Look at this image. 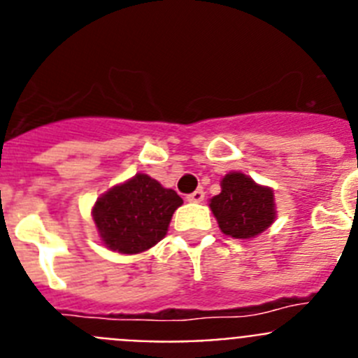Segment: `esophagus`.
Segmentation results:
<instances>
[{
	"instance_id": "esophagus-1",
	"label": "esophagus",
	"mask_w": 358,
	"mask_h": 358,
	"mask_svg": "<svg viewBox=\"0 0 358 358\" xmlns=\"http://www.w3.org/2000/svg\"><path fill=\"white\" fill-rule=\"evenodd\" d=\"M186 201H189V202H202V201H204V192H202L201 188L195 189V192H192V194L186 195Z\"/></svg>"
}]
</instances>
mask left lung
<instances>
[{
	"label": "left lung",
	"mask_w": 358,
	"mask_h": 358,
	"mask_svg": "<svg viewBox=\"0 0 358 358\" xmlns=\"http://www.w3.org/2000/svg\"><path fill=\"white\" fill-rule=\"evenodd\" d=\"M222 192L210 201L218 227L233 238H252L276 218L273 189L256 185L240 172L227 173L220 182Z\"/></svg>",
	"instance_id": "obj_1"
}]
</instances>
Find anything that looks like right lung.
I'll return each mask as SVG.
<instances>
[{
    "label": "right lung",
    "mask_w": 358,
    "mask_h": 358,
    "mask_svg": "<svg viewBox=\"0 0 358 358\" xmlns=\"http://www.w3.org/2000/svg\"><path fill=\"white\" fill-rule=\"evenodd\" d=\"M182 199L152 177L138 173L98 199L93 220L103 243L123 255L143 252L156 245Z\"/></svg>",
    "instance_id": "right-lung-1"
}]
</instances>
